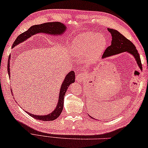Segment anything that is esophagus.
<instances>
[{"instance_id":"esophagus-1","label":"esophagus","mask_w":148,"mask_h":148,"mask_svg":"<svg viewBox=\"0 0 148 148\" xmlns=\"http://www.w3.org/2000/svg\"><path fill=\"white\" fill-rule=\"evenodd\" d=\"M84 77H85V74H84L83 73H80L79 74H78L76 77L77 81H78L79 82H83L84 80Z\"/></svg>"}]
</instances>
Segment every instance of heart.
Returning a JSON list of instances; mask_svg holds the SVG:
<instances>
[{
    "instance_id": "b5f03b06",
    "label": "heart",
    "mask_w": 148,
    "mask_h": 148,
    "mask_svg": "<svg viewBox=\"0 0 148 148\" xmlns=\"http://www.w3.org/2000/svg\"><path fill=\"white\" fill-rule=\"evenodd\" d=\"M106 46V39L101 33H85L75 38L71 51L76 57H86V61L91 63L101 56Z\"/></svg>"
}]
</instances>
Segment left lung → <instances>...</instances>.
I'll return each instance as SVG.
<instances>
[{"label": "left lung", "instance_id": "obj_1", "mask_svg": "<svg viewBox=\"0 0 148 148\" xmlns=\"http://www.w3.org/2000/svg\"><path fill=\"white\" fill-rule=\"evenodd\" d=\"M108 30L111 33L112 40L111 45L106 49L104 54L102 55V58L127 51L135 57L138 67L142 70L143 66H142L140 55L134 44L124 35H122L121 33H119L117 30L110 28H108ZM90 116L91 117V116ZM91 118L93 119V117Z\"/></svg>", "mask_w": 148, "mask_h": 148}]
</instances>
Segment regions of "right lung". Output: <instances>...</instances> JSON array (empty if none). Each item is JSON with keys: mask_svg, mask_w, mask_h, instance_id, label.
I'll list each match as a JSON object with an SVG mask.
<instances>
[{"mask_svg": "<svg viewBox=\"0 0 148 148\" xmlns=\"http://www.w3.org/2000/svg\"><path fill=\"white\" fill-rule=\"evenodd\" d=\"M66 29V27L64 24H62L59 22H46V23L34 25V26H31L26 32L21 33L20 35L18 36V37L16 38V40L14 42L12 46V48L17 46L18 44H21L22 42L27 40V38L32 37V35H34L38 33H45L46 34L53 35H60L65 32ZM10 56L8 58V75H10ZM75 75L73 71H71L69 73L66 75L64 80L61 85L60 93H59V98L57 102V107L55 108L54 111L53 112L50 113L49 115H36L34 114L29 113L25 111L27 113L29 114L32 117L37 120H41L43 121H51L57 119L60 116L61 112L63 110L64 106V97L65 95L66 91L68 90V88L71 84L75 82Z\"/></svg>", "mask_w": 148, "mask_h": 148, "instance_id": "add662e5", "label": "right lung"}]
</instances>
